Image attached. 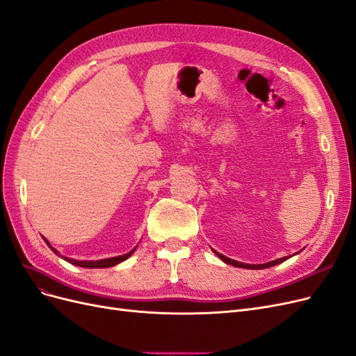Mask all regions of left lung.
<instances>
[{
  "label": "left lung",
  "mask_w": 356,
  "mask_h": 356,
  "mask_svg": "<svg viewBox=\"0 0 356 356\" xmlns=\"http://www.w3.org/2000/svg\"><path fill=\"white\" fill-rule=\"evenodd\" d=\"M213 252H215V250H213ZM215 253L218 254L219 259H222L225 264H228V265H232V266H238V268H246V269H264V268H269V266L278 265V264H281V262H284V261H287V259H289V256H287V257H280V259H277V261H273V262H268V264H259V265H248V264H241V262H237V261H232V259H229V257H227V256H224V254H220V253H218V252H215Z\"/></svg>",
  "instance_id": "1"
}]
</instances>
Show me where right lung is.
Masks as SVG:
<instances>
[{"label":"right lung","instance_id":"add662e5","mask_svg":"<svg viewBox=\"0 0 356 356\" xmlns=\"http://www.w3.org/2000/svg\"><path fill=\"white\" fill-rule=\"evenodd\" d=\"M45 241H47V240H45ZM47 244H48V246H50V243H48V241H47ZM50 249H51L56 254H58L60 257H63L54 248L50 246ZM134 250H136V249H134ZM134 250H131V252L127 253V254L116 256V257H108V259H102V261H75V259H69V257H65V259H66L67 262L73 264V265H78V266H82V268H108V266H115V265H118V264H120V262H124L125 259H128V257L134 253Z\"/></svg>","mask_w":356,"mask_h":356}]
</instances>
